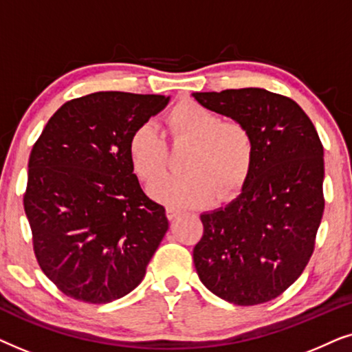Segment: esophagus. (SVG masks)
Listing matches in <instances>:
<instances>
[{"mask_svg": "<svg viewBox=\"0 0 352 352\" xmlns=\"http://www.w3.org/2000/svg\"><path fill=\"white\" fill-rule=\"evenodd\" d=\"M179 214H181V211H179V210L171 208V206H168V208H166V218L170 219V221H175Z\"/></svg>", "mask_w": 352, "mask_h": 352, "instance_id": "obj_1", "label": "esophagus"}]
</instances>
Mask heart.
<instances>
[{"instance_id": "1", "label": "heart", "mask_w": 352, "mask_h": 352, "mask_svg": "<svg viewBox=\"0 0 352 352\" xmlns=\"http://www.w3.org/2000/svg\"><path fill=\"white\" fill-rule=\"evenodd\" d=\"M175 146L192 144L184 158V175H168L153 182L148 192L170 206L201 205L229 199L242 189L254 160V139L247 124L223 120L219 113L194 100H182L166 117ZM128 155L139 179L153 181L165 171L168 144L151 122L134 128Z\"/></svg>"}]
</instances>
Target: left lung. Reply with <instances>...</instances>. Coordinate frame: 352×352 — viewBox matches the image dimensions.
Returning a JSON list of instances; mask_svg holds the SVG:
<instances>
[{
  "mask_svg": "<svg viewBox=\"0 0 352 352\" xmlns=\"http://www.w3.org/2000/svg\"><path fill=\"white\" fill-rule=\"evenodd\" d=\"M247 124L254 160L242 194L200 216L194 264L204 285L237 306L282 295L305 271L324 214V147L295 100L261 88L192 94Z\"/></svg>",
  "mask_w": 352,
  "mask_h": 352,
  "instance_id": "8db88e82",
  "label": "left lung"
}]
</instances>
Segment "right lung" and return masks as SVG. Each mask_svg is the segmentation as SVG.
Masks as SVG:
<instances>
[{"instance_id": "obj_1", "label": "right lung", "mask_w": 352, "mask_h": 352, "mask_svg": "<svg viewBox=\"0 0 352 352\" xmlns=\"http://www.w3.org/2000/svg\"><path fill=\"white\" fill-rule=\"evenodd\" d=\"M168 100L122 91L72 99L33 146L23 208L36 261L64 295L105 305L146 276L168 219L139 186L128 141Z\"/></svg>"}]
</instances>
